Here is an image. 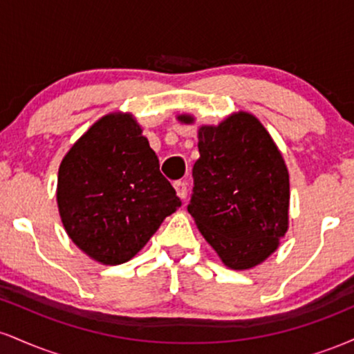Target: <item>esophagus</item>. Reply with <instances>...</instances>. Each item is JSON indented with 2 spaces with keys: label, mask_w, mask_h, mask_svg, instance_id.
I'll return each mask as SVG.
<instances>
[{
  "label": "esophagus",
  "mask_w": 354,
  "mask_h": 354,
  "mask_svg": "<svg viewBox=\"0 0 354 354\" xmlns=\"http://www.w3.org/2000/svg\"><path fill=\"white\" fill-rule=\"evenodd\" d=\"M174 189H176V194L181 198V200H185L186 194H188V186H186L185 181H174Z\"/></svg>",
  "instance_id": "1"
}]
</instances>
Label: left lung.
I'll list each match as a JSON object with an SVG mask.
<instances>
[{"mask_svg":"<svg viewBox=\"0 0 354 354\" xmlns=\"http://www.w3.org/2000/svg\"><path fill=\"white\" fill-rule=\"evenodd\" d=\"M193 123L191 116H180ZM191 216L231 270L259 265L288 230L290 176L265 126L250 113L198 131Z\"/></svg>","mask_w":354,"mask_h":354,"instance_id":"left-lung-1","label":"left lung"}]
</instances>
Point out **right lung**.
<instances>
[{"label":"right lung","mask_w":354,"mask_h":354,"mask_svg":"<svg viewBox=\"0 0 354 354\" xmlns=\"http://www.w3.org/2000/svg\"><path fill=\"white\" fill-rule=\"evenodd\" d=\"M56 200L76 246L103 265L131 259L181 206L131 115H106L59 165Z\"/></svg>","instance_id":"obj_1"}]
</instances>
